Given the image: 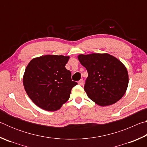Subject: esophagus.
Returning a JSON list of instances; mask_svg holds the SVG:
<instances>
[{
    "mask_svg": "<svg viewBox=\"0 0 147 147\" xmlns=\"http://www.w3.org/2000/svg\"><path fill=\"white\" fill-rule=\"evenodd\" d=\"M78 83L79 85H80V86H82L83 84H84V80H83V79H81L80 80H79Z\"/></svg>",
    "mask_w": 147,
    "mask_h": 147,
    "instance_id": "obj_1",
    "label": "esophagus"
}]
</instances>
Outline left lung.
Instances as JSON below:
<instances>
[{
  "label": "left lung",
  "instance_id": "obj_1",
  "mask_svg": "<svg viewBox=\"0 0 147 147\" xmlns=\"http://www.w3.org/2000/svg\"><path fill=\"white\" fill-rule=\"evenodd\" d=\"M78 59L88 73L84 90L98 105L115 103L123 97L128 85L127 69L115 57L108 54H80Z\"/></svg>",
  "mask_w": 147,
  "mask_h": 147
}]
</instances>
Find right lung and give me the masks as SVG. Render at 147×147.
<instances>
[{
  "label": "right lung",
  "mask_w": 147,
  "mask_h": 147,
  "mask_svg": "<svg viewBox=\"0 0 147 147\" xmlns=\"http://www.w3.org/2000/svg\"><path fill=\"white\" fill-rule=\"evenodd\" d=\"M69 56L45 55L30 61L24 72L23 85L30 98L39 108L56 111L70 97L77 85L65 66Z\"/></svg>",
  "instance_id": "add662e5"
}]
</instances>
